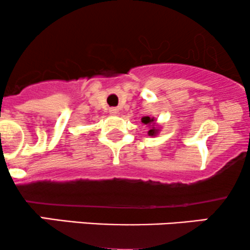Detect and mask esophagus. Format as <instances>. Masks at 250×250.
Returning a JSON list of instances; mask_svg holds the SVG:
<instances>
[{"label":"esophagus","instance_id":"1","mask_svg":"<svg viewBox=\"0 0 250 250\" xmlns=\"http://www.w3.org/2000/svg\"><path fill=\"white\" fill-rule=\"evenodd\" d=\"M110 113H111V114H118V108L111 107V108H110Z\"/></svg>","mask_w":250,"mask_h":250}]
</instances>
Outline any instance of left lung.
I'll return each instance as SVG.
<instances>
[{"label":"left lung","instance_id":"obj_1","mask_svg":"<svg viewBox=\"0 0 250 250\" xmlns=\"http://www.w3.org/2000/svg\"><path fill=\"white\" fill-rule=\"evenodd\" d=\"M154 122H155V119H154V118H151V117H148V116L143 117V118H142V123H143V124L148 125V126H151V124H155ZM158 132H159V130H158V128H157V126L152 125L151 128H149L147 133H148V136H157Z\"/></svg>","mask_w":250,"mask_h":250}]
</instances>
